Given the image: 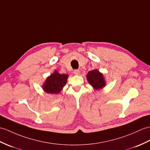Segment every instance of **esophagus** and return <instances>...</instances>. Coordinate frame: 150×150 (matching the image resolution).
Returning <instances> with one entry per match:
<instances>
[{"label": "esophagus", "mask_w": 150, "mask_h": 150, "mask_svg": "<svg viewBox=\"0 0 150 150\" xmlns=\"http://www.w3.org/2000/svg\"><path fill=\"white\" fill-rule=\"evenodd\" d=\"M74 72V74L76 75H79L80 74V71L79 69H75Z\"/></svg>", "instance_id": "esophagus-1"}]
</instances>
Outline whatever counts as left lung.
I'll use <instances>...</instances> for the list:
<instances>
[{
	"label": "left lung",
	"instance_id": "8db88e82",
	"mask_svg": "<svg viewBox=\"0 0 150 150\" xmlns=\"http://www.w3.org/2000/svg\"><path fill=\"white\" fill-rule=\"evenodd\" d=\"M86 79L94 89H102L106 86V81L103 74L96 69L89 71L86 75Z\"/></svg>",
	"mask_w": 150,
	"mask_h": 150
}]
</instances>
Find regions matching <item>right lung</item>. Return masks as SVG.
<instances>
[{"mask_svg":"<svg viewBox=\"0 0 150 150\" xmlns=\"http://www.w3.org/2000/svg\"><path fill=\"white\" fill-rule=\"evenodd\" d=\"M68 78V75L61 74L55 70L45 80L42 85V89L46 93L59 94L65 86Z\"/></svg>","mask_w":150,"mask_h":150,"instance_id":"right-lung-1","label":"right lung"}]
</instances>
